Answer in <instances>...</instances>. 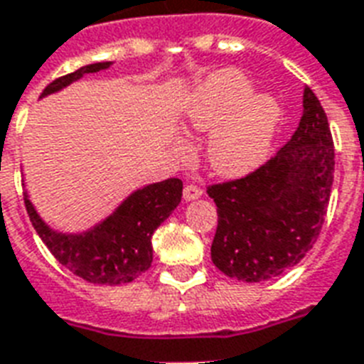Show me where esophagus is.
I'll list each match as a JSON object with an SVG mask.
<instances>
[{
	"instance_id": "34e87169",
	"label": "esophagus",
	"mask_w": 364,
	"mask_h": 364,
	"mask_svg": "<svg viewBox=\"0 0 364 364\" xmlns=\"http://www.w3.org/2000/svg\"><path fill=\"white\" fill-rule=\"evenodd\" d=\"M183 198H185L187 202L198 200V198H202V188L198 187V185H187V187L183 188Z\"/></svg>"
}]
</instances>
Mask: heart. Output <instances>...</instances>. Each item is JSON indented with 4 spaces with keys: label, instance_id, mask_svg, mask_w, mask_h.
<instances>
[{
    "label": "heart",
    "instance_id": "b5f03b06",
    "mask_svg": "<svg viewBox=\"0 0 364 364\" xmlns=\"http://www.w3.org/2000/svg\"><path fill=\"white\" fill-rule=\"evenodd\" d=\"M252 84L237 70L209 76L187 106L188 125L198 132H213L208 162L223 177L254 172L267 159L282 121L279 100L269 93H254ZM187 151V146H179Z\"/></svg>",
    "mask_w": 364,
    "mask_h": 364
}]
</instances>
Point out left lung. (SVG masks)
I'll use <instances>...</instances> for the list:
<instances>
[{
	"instance_id": "obj_1",
	"label": "left lung",
	"mask_w": 364,
	"mask_h": 364,
	"mask_svg": "<svg viewBox=\"0 0 364 364\" xmlns=\"http://www.w3.org/2000/svg\"><path fill=\"white\" fill-rule=\"evenodd\" d=\"M335 176L327 115L310 87L299 127L256 172L213 185L218 226L211 259L230 279L264 282L305 258L320 235Z\"/></svg>"
}]
</instances>
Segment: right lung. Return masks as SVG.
<instances>
[{
	"label": "right lung",
	"mask_w": 364,
	"mask_h": 364,
	"mask_svg": "<svg viewBox=\"0 0 364 364\" xmlns=\"http://www.w3.org/2000/svg\"><path fill=\"white\" fill-rule=\"evenodd\" d=\"M110 65L112 61H100L80 67L46 85L41 99L65 90L84 75L110 69ZM181 196V179L151 183L131 192L95 226L76 233L59 232L44 223L28 192H23V203L35 232L59 264L91 284L117 286L132 282L151 267L153 233L172 215Z\"/></svg>",
	"instance_id": "right-lung-1"
}]
</instances>
